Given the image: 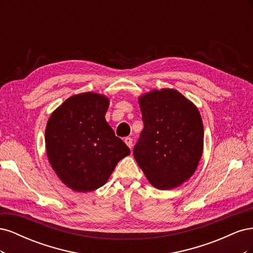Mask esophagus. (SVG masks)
<instances>
[{
  "mask_svg": "<svg viewBox=\"0 0 253 253\" xmlns=\"http://www.w3.org/2000/svg\"><path fill=\"white\" fill-rule=\"evenodd\" d=\"M125 142L126 143V145H127L129 149H132V147H133V139L131 138V137H126Z\"/></svg>",
  "mask_w": 253,
  "mask_h": 253,
  "instance_id": "obj_1",
  "label": "esophagus"
}]
</instances>
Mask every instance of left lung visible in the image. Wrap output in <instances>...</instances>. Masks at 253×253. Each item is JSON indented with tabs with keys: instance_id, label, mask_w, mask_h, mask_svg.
I'll list each match as a JSON object with an SVG mask.
<instances>
[{
	"instance_id": "1",
	"label": "left lung",
	"mask_w": 253,
	"mask_h": 253,
	"mask_svg": "<svg viewBox=\"0 0 253 253\" xmlns=\"http://www.w3.org/2000/svg\"><path fill=\"white\" fill-rule=\"evenodd\" d=\"M144 127L134 157L153 187H179L196 171L204 150L200 111L178 90L153 89L138 98Z\"/></svg>"
}]
</instances>
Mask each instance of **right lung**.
I'll list each match as a JSON object with an SVG mask.
<instances>
[{
  "mask_svg": "<svg viewBox=\"0 0 253 253\" xmlns=\"http://www.w3.org/2000/svg\"><path fill=\"white\" fill-rule=\"evenodd\" d=\"M110 99L86 91L53 111L45 128L48 162L59 179L76 192H90L108 181L129 149L106 122Z\"/></svg>",
  "mask_w": 253,
  "mask_h": 253,
  "instance_id": "1",
  "label": "right lung"
}]
</instances>
